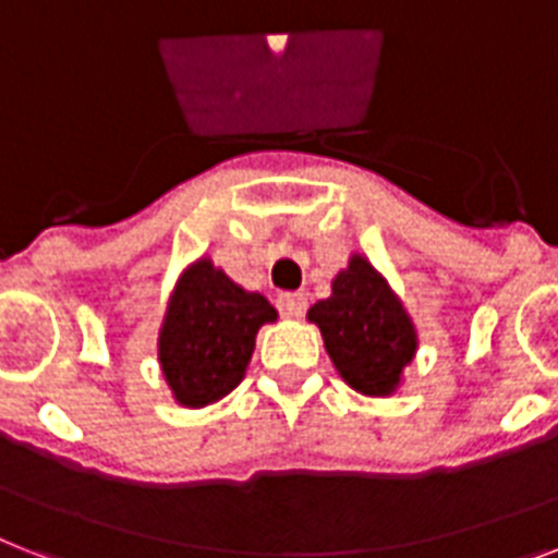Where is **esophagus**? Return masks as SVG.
I'll return each instance as SVG.
<instances>
[{"label": "esophagus", "mask_w": 558, "mask_h": 558, "mask_svg": "<svg viewBox=\"0 0 558 558\" xmlns=\"http://www.w3.org/2000/svg\"><path fill=\"white\" fill-rule=\"evenodd\" d=\"M278 310L283 318H303V312H306V294L303 292H283L278 298Z\"/></svg>", "instance_id": "esophagus-1"}]
</instances>
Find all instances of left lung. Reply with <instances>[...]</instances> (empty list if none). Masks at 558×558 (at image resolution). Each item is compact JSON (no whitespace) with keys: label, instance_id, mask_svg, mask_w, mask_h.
<instances>
[{"label":"left lung","instance_id":"left-lung-1","mask_svg":"<svg viewBox=\"0 0 558 558\" xmlns=\"http://www.w3.org/2000/svg\"><path fill=\"white\" fill-rule=\"evenodd\" d=\"M306 318L318 324L335 369L364 396L396 392L404 366L415 357V326L387 280L361 255L332 280V294Z\"/></svg>","mask_w":558,"mask_h":558}]
</instances>
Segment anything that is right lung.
<instances>
[{"label": "right lung", "instance_id": "add662e5", "mask_svg": "<svg viewBox=\"0 0 558 558\" xmlns=\"http://www.w3.org/2000/svg\"><path fill=\"white\" fill-rule=\"evenodd\" d=\"M278 312L264 294L246 292L211 260L180 275L160 329V366L183 407H206L229 396L246 375L255 335Z\"/></svg>", "mask_w": 558, "mask_h": 558}]
</instances>
